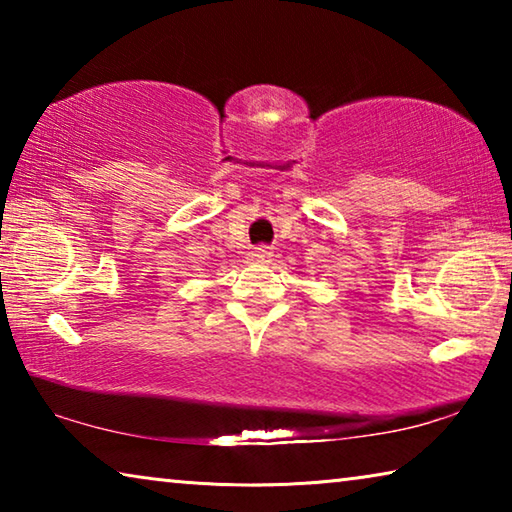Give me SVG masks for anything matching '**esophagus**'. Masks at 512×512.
<instances>
[{
	"label": "esophagus",
	"instance_id": "34e87169",
	"mask_svg": "<svg viewBox=\"0 0 512 512\" xmlns=\"http://www.w3.org/2000/svg\"><path fill=\"white\" fill-rule=\"evenodd\" d=\"M271 257H273L271 248L259 246V248L250 250V253H248V262H253V264H268V262H271Z\"/></svg>",
	"mask_w": 512,
	"mask_h": 512
}]
</instances>
